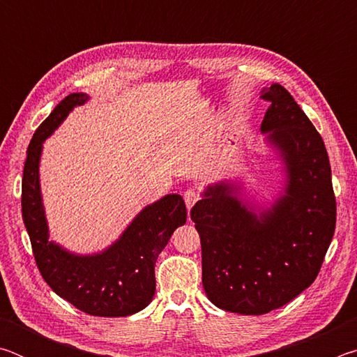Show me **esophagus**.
<instances>
[{
  "instance_id": "34e87169",
  "label": "esophagus",
  "mask_w": 357,
  "mask_h": 357,
  "mask_svg": "<svg viewBox=\"0 0 357 357\" xmlns=\"http://www.w3.org/2000/svg\"><path fill=\"white\" fill-rule=\"evenodd\" d=\"M198 200H200V193H198L195 189H187L184 192V202L189 211L193 208V204L198 203Z\"/></svg>"
}]
</instances>
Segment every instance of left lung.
I'll return each instance as SVG.
<instances>
[{
  "mask_svg": "<svg viewBox=\"0 0 357 357\" xmlns=\"http://www.w3.org/2000/svg\"><path fill=\"white\" fill-rule=\"evenodd\" d=\"M269 102L261 132L279 151L285 193L271 208L239 200V185H208L190 211L202 241L203 288L214 305L263 315L309 288L335 231V197L328 151L318 130L280 84L263 89Z\"/></svg>",
  "mask_w": 357,
  "mask_h": 357,
  "instance_id": "left-lung-1",
  "label": "left lung"
}]
</instances>
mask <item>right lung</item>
Instances as JSON below:
<instances>
[{
	"instance_id": "obj_1",
	"label": "right lung",
	"mask_w": 357,
	"mask_h": 357,
	"mask_svg": "<svg viewBox=\"0 0 357 357\" xmlns=\"http://www.w3.org/2000/svg\"><path fill=\"white\" fill-rule=\"evenodd\" d=\"M88 99L83 93L69 94L34 132L23 168L22 215L39 273L59 298L93 317H128L153 301L155 259L174 229L185 223L187 209L178 193L165 195L144 208L116 243L94 255H75L48 241L39 184L42 143Z\"/></svg>"
}]
</instances>
